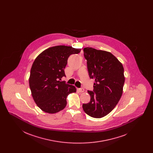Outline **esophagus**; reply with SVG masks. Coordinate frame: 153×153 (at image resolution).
Instances as JSON below:
<instances>
[{"mask_svg": "<svg viewBox=\"0 0 153 153\" xmlns=\"http://www.w3.org/2000/svg\"><path fill=\"white\" fill-rule=\"evenodd\" d=\"M79 91L81 92V93H82V92H84V89L83 88H80L79 89Z\"/></svg>", "mask_w": 153, "mask_h": 153, "instance_id": "1", "label": "esophagus"}]
</instances>
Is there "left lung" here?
I'll list each match as a JSON object with an SVG mask.
<instances>
[{
  "label": "left lung",
  "mask_w": 153,
  "mask_h": 153,
  "mask_svg": "<svg viewBox=\"0 0 153 153\" xmlns=\"http://www.w3.org/2000/svg\"><path fill=\"white\" fill-rule=\"evenodd\" d=\"M89 76L95 79L94 91H88L91 100L82 104L90 117L101 118L115 107L123 93L125 81L122 63L108 51L92 48L84 49Z\"/></svg>",
  "instance_id": "obj_1"
}]
</instances>
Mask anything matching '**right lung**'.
Instances as JSON below:
<instances>
[{
	"label": "right lung",
	"mask_w": 153,
	"mask_h": 153,
	"mask_svg": "<svg viewBox=\"0 0 153 153\" xmlns=\"http://www.w3.org/2000/svg\"><path fill=\"white\" fill-rule=\"evenodd\" d=\"M80 51L71 46H56L35 59L30 71V88L37 106L44 112L54 114L62 110L68 95L76 92L74 86L60 80L66 76L64 69L70 55Z\"/></svg>",
	"instance_id": "add662e5"
}]
</instances>
